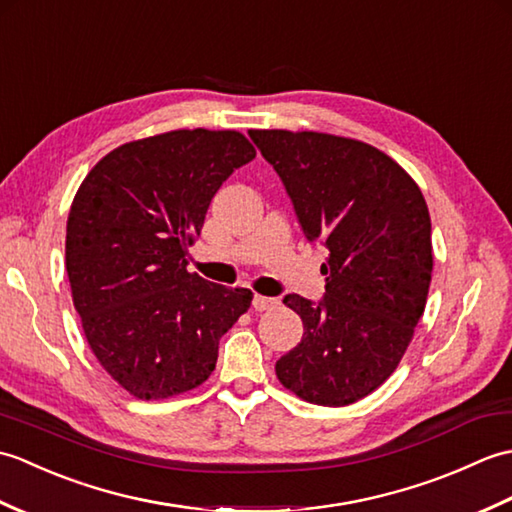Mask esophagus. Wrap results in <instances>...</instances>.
Listing matches in <instances>:
<instances>
[{"mask_svg": "<svg viewBox=\"0 0 512 512\" xmlns=\"http://www.w3.org/2000/svg\"><path fill=\"white\" fill-rule=\"evenodd\" d=\"M277 299H273V297H264V295H255V299H253V308L257 310V312H264V310H273V308H277Z\"/></svg>", "mask_w": 512, "mask_h": 512, "instance_id": "esophagus-1", "label": "esophagus"}]
</instances>
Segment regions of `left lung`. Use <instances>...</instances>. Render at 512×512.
I'll list each match as a JSON object with an SVG mask.
<instances>
[{
    "label": "left lung",
    "instance_id": "left-lung-1",
    "mask_svg": "<svg viewBox=\"0 0 512 512\" xmlns=\"http://www.w3.org/2000/svg\"><path fill=\"white\" fill-rule=\"evenodd\" d=\"M248 134L286 184L303 235L330 250L323 301L284 299L303 336L277 361V378L312 405H352L394 374L427 306V202L394 158L361 140L288 129Z\"/></svg>",
    "mask_w": 512,
    "mask_h": 512
}]
</instances>
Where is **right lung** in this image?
I'll list each match as a JSON object with an SVG mask.
<instances>
[{
    "label": "right lung",
    "instance_id": "obj_1",
    "mask_svg": "<svg viewBox=\"0 0 512 512\" xmlns=\"http://www.w3.org/2000/svg\"><path fill=\"white\" fill-rule=\"evenodd\" d=\"M235 129H173L103 156L65 228L72 301L96 361L138 400L200 387L253 292L187 270L217 189L255 158Z\"/></svg>",
    "mask_w": 512,
    "mask_h": 512
}]
</instances>
